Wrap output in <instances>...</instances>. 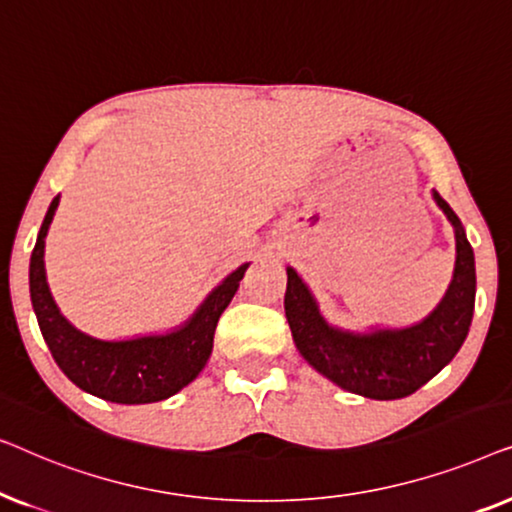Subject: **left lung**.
I'll use <instances>...</instances> for the list:
<instances>
[{"instance_id": "left-lung-1", "label": "left lung", "mask_w": 512, "mask_h": 512, "mask_svg": "<svg viewBox=\"0 0 512 512\" xmlns=\"http://www.w3.org/2000/svg\"><path fill=\"white\" fill-rule=\"evenodd\" d=\"M454 226L457 263L445 298L424 321L408 328L349 333L328 326L303 279L286 268L284 312L298 352L314 370L352 394L394 401L415 394L464 345L475 307V258L452 207L433 193Z\"/></svg>"}]
</instances>
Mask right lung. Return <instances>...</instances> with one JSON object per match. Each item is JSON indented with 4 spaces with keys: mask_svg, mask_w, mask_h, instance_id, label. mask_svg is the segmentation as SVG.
Masks as SVG:
<instances>
[{
    "mask_svg": "<svg viewBox=\"0 0 512 512\" xmlns=\"http://www.w3.org/2000/svg\"><path fill=\"white\" fill-rule=\"evenodd\" d=\"M58 202L60 195L48 207L30 258L32 307L55 363L76 387L111 403L139 405L174 396L205 368L216 324L233 300L249 263L230 272L177 331L132 340L90 338L62 317L46 282L44 240Z\"/></svg>",
    "mask_w": 512,
    "mask_h": 512,
    "instance_id": "right-lung-1",
    "label": "right lung"
}]
</instances>
